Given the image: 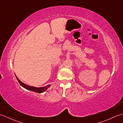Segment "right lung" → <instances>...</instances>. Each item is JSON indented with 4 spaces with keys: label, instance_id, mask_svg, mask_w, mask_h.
<instances>
[{
    "label": "right lung",
    "instance_id": "add662e5",
    "mask_svg": "<svg viewBox=\"0 0 123 123\" xmlns=\"http://www.w3.org/2000/svg\"><path fill=\"white\" fill-rule=\"evenodd\" d=\"M16 78L18 80V82L19 83V84H20L21 86H22L23 87H24L25 89H27L28 90H30L31 91H33V92H35L37 93H41L44 92V91H46L48 88L50 86V85H48L44 87H34V86H29V85L25 84L24 83H22L21 81H20L19 80V79L17 78V76L16 75Z\"/></svg>",
    "mask_w": 123,
    "mask_h": 123
}]
</instances>
